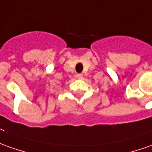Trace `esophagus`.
Returning <instances> with one entry per match:
<instances>
[{
  "label": "esophagus",
  "instance_id": "obj_1",
  "mask_svg": "<svg viewBox=\"0 0 152 152\" xmlns=\"http://www.w3.org/2000/svg\"><path fill=\"white\" fill-rule=\"evenodd\" d=\"M76 78H83V74H78L77 75H76Z\"/></svg>",
  "mask_w": 152,
  "mask_h": 152
}]
</instances>
